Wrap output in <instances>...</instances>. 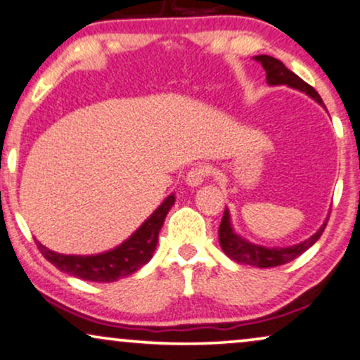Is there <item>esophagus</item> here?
<instances>
[{
  "label": "esophagus",
  "instance_id": "esophagus-1",
  "mask_svg": "<svg viewBox=\"0 0 360 360\" xmlns=\"http://www.w3.org/2000/svg\"><path fill=\"white\" fill-rule=\"evenodd\" d=\"M208 176V168L205 165H195L193 168H190L187 176H185V181L190 187H198V185L203 184Z\"/></svg>",
  "mask_w": 360,
  "mask_h": 360
}]
</instances>
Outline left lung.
<instances>
[{"mask_svg": "<svg viewBox=\"0 0 360 360\" xmlns=\"http://www.w3.org/2000/svg\"><path fill=\"white\" fill-rule=\"evenodd\" d=\"M255 60L260 61L262 66H264L265 73H267L269 85H288L292 88H297V90L307 93L309 96H312V98L319 101L322 106H326L321 98V95H319V93L314 90L309 83H305L302 78H299L295 73H292L290 70L285 68V65H283L282 61H278L277 58H272L269 55H259L255 56ZM326 225L327 224H323L322 227L312 235V237L307 238V240L302 243H299V245L285 247V248H281V247L267 248V247H260V245H255V243L247 242L245 238L240 237V235L233 233L232 225H230V214L229 210H225L219 227V242H220L221 250H224L230 259L238 262V264L254 265V267H259V269H270V267H278V265L287 264V262H292L299 255H302L307 248L312 247L314 243L321 238Z\"/></svg>", "mask_w": 360, "mask_h": 360, "instance_id": "8db88e82", "label": "left lung"}]
</instances>
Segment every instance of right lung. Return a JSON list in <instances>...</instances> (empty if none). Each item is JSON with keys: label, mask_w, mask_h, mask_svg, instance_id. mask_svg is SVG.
<instances>
[{"label": "right lung", "mask_w": 360, "mask_h": 360, "mask_svg": "<svg viewBox=\"0 0 360 360\" xmlns=\"http://www.w3.org/2000/svg\"><path fill=\"white\" fill-rule=\"evenodd\" d=\"M173 203H175V197L170 195L128 240L103 254L65 255L50 250L39 242H37V247L50 264L73 277L90 282H115L136 272L152 259L157 248L158 232Z\"/></svg>", "instance_id": "add662e5"}]
</instances>
